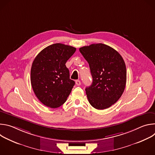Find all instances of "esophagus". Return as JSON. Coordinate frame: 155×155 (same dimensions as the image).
<instances>
[{
    "instance_id": "1",
    "label": "esophagus",
    "mask_w": 155,
    "mask_h": 155,
    "mask_svg": "<svg viewBox=\"0 0 155 155\" xmlns=\"http://www.w3.org/2000/svg\"><path fill=\"white\" fill-rule=\"evenodd\" d=\"M75 83L77 86H80L81 84V81L80 80H76L75 81Z\"/></svg>"
}]
</instances>
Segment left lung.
<instances>
[{
    "label": "left lung",
    "instance_id": "obj_1",
    "mask_svg": "<svg viewBox=\"0 0 155 155\" xmlns=\"http://www.w3.org/2000/svg\"><path fill=\"white\" fill-rule=\"evenodd\" d=\"M89 64L93 83L85 91L90 104L104 110L118 101L126 83L125 62L120 53L105 44L94 43L80 48Z\"/></svg>",
    "mask_w": 155,
    "mask_h": 155
}]
</instances>
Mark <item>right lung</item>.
Returning a JSON list of instances; mask_svg holds the SVG:
<instances>
[{
	"label": "right lung",
	"mask_w": 155,
	"mask_h": 155,
	"mask_svg": "<svg viewBox=\"0 0 155 155\" xmlns=\"http://www.w3.org/2000/svg\"><path fill=\"white\" fill-rule=\"evenodd\" d=\"M75 51L73 47L54 43L41 50L34 59L31 85L38 99L47 107H60L71 93L75 81L70 79L65 63Z\"/></svg>",
	"instance_id": "add662e5"
}]
</instances>
